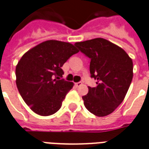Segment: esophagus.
<instances>
[{"label":"esophagus","instance_id":"1","mask_svg":"<svg viewBox=\"0 0 149 149\" xmlns=\"http://www.w3.org/2000/svg\"><path fill=\"white\" fill-rule=\"evenodd\" d=\"M75 84H76V86H77V87H80V86L82 85L83 84H82V82H77V83H76Z\"/></svg>","mask_w":149,"mask_h":149}]
</instances>
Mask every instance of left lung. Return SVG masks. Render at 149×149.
Masks as SVG:
<instances>
[{
  "mask_svg": "<svg viewBox=\"0 0 149 149\" xmlns=\"http://www.w3.org/2000/svg\"><path fill=\"white\" fill-rule=\"evenodd\" d=\"M79 50L91 59V77L97 86L88 87L82 99L91 114L104 117L122 103L133 79V61L125 50L102 38L75 43Z\"/></svg>",
  "mask_w": 149,
  "mask_h": 149,
  "instance_id": "obj_1",
  "label": "left lung"
}]
</instances>
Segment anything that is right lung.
<instances>
[{
  "label": "right lung",
  "mask_w": 149,
  "mask_h": 149,
  "mask_svg": "<svg viewBox=\"0 0 149 149\" xmlns=\"http://www.w3.org/2000/svg\"><path fill=\"white\" fill-rule=\"evenodd\" d=\"M79 52L74 45L57 40L45 41L24 54L16 67L19 94L31 111L49 116L61 108L73 83L61 79V67Z\"/></svg>",
  "instance_id": "add662e5"
}]
</instances>
